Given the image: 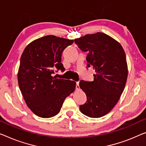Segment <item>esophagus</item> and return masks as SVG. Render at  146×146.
I'll return each instance as SVG.
<instances>
[{
    "mask_svg": "<svg viewBox=\"0 0 146 146\" xmlns=\"http://www.w3.org/2000/svg\"><path fill=\"white\" fill-rule=\"evenodd\" d=\"M76 89H77V90H79L80 89L79 82H77V84H76Z\"/></svg>",
    "mask_w": 146,
    "mask_h": 146,
    "instance_id": "34e87169",
    "label": "esophagus"
}]
</instances>
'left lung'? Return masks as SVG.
I'll list each match as a JSON object with an SVG mask.
<instances>
[{
  "label": "left lung",
  "mask_w": 146,
  "mask_h": 146,
  "mask_svg": "<svg viewBox=\"0 0 146 146\" xmlns=\"http://www.w3.org/2000/svg\"><path fill=\"white\" fill-rule=\"evenodd\" d=\"M80 50L88 52L87 66L95 70L94 80H80L79 86L87 102L80 106L82 113L99 118L110 113L125 87L128 66L125 52L118 41L104 33L86 35L75 39Z\"/></svg>",
  "instance_id": "left-lung-1"
}]
</instances>
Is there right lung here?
Returning <instances> with one entry per match:
<instances>
[{"instance_id": "1", "label": "right lung", "mask_w": 146, "mask_h": 146, "mask_svg": "<svg viewBox=\"0 0 146 146\" xmlns=\"http://www.w3.org/2000/svg\"><path fill=\"white\" fill-rule=\"evenodd\" d=\"M73 40L47 35L30 42L21 56L17 80L27 106L33 113L50 118L60 111L67 96L75 90L73 80L57 79L54 70L65 68L62 54Z\"/></svg>"}]
</instances>
